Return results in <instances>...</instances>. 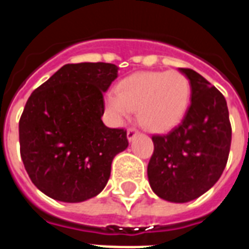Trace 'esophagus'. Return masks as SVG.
Returning <instances> with one entry per match:
<instances>
[{
  "label": "esophagus",
  "instance_id": "obj_1",
  "mask_svg": "<svg viewBox=\"0 0 249 249\" xmlns=\"http://www.w3.org/2000/svg\"><path fill=\"white\" fill-rule=\"evenodd\" d=\"M136 136H138V130H137V129H128V132H126V138H128L129 142H132V141L136 138Z\"/></svg>",
  "mask_w": 249,
  "mask_h": 249
}]
</instances>
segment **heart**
Returning <instances> with one entry per match:
<instances>
[{"mask_svg":"<svg viewBox=\"0 0 249 249\" xmlns=\"http://www.w3.org/2000/svg\"><path fill=\"white\" fill-rule=\"evenodd\" d=\"M190 102V83L178 71L138 72L121 80L116 95L106 97V108L117 124L138 108V121L146 128L163 132L185 115Z\"/></svg>","mask_w":249,"mask_h":249,"instance_id":"b5f03b06","label":"heart"}]
</instances>
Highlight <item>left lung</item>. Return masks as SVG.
Returning a JSON list of instances; mask_svg holds the SVG:
<instances>
[{
  "label": "left lung",
  "instance_id": "1",
  "mask_svg": "<svg viewBox=\"0 0 249 249\" xmlns=\"http://www.w3.org/2000/svg\"><path fill=\"white\" fill-rule=\"evenodd\" d=\"M178 71L189 80L191 105L179 125L164 136L152 137L147 177L159 197L187 203L220 179L228 163L231 125L224 95L197 72Z\"/></svg>",
  "mask_w": 249,
  "mask_h": 249
}]
</instances>
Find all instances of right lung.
I'll use <instances>...</instances> for the list:
<instances>
[{
    "instance_id": "right-lung-1",
    "label": "right lung",
    "mask_w": 249,
    "mask_h": 249,
    "mask_svg": "<svg viewBox=\"0 0 249 249\" xmlns=\"http://www.w3.org/2000/svg\"><path fill=\"white\" fill-rule=\"evenodd\" d=\"M117 71L111 63L66 64L25 103L19 121L21 160L33 185L54 200L97 196L113 158L128 147L124 129L102 121L103 93Z\"/></svg>"
}]
</instances>
